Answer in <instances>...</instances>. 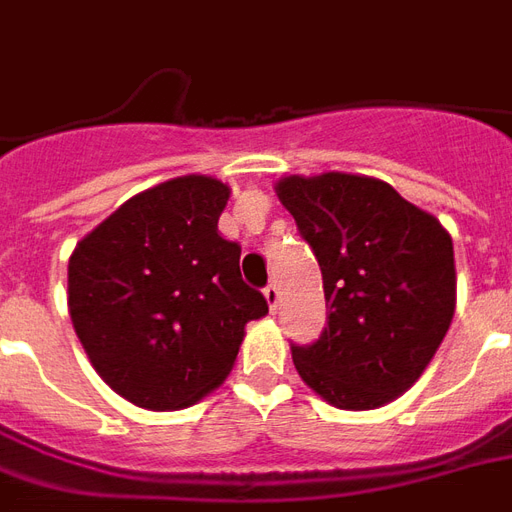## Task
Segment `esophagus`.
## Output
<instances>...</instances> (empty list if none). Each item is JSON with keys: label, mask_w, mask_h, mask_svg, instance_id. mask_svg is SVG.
<instances>
[{"label": "esophagus", "mask_w": 512, "mask_h": 512, "mask_svg": "<svg viewBox=\"0 0 512 512\" xmlns=\"http://www.w3.org/2000/svg\"><path fill=\"white\" fill-rule=\"evenodd\" d=\"M263 293H266L268 306H271V309H276V304H279V295H282L279 285H276V282H268V287H266V290H263Z\"/></svg>", "instance_id": "34e87169"}]
</instances>
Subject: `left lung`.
Segmentation results:
<instances>
[{
  "instance_id": "left-lung-1",
  "label": "left lung",
  "mask_w": 512,
  "mask_h": 512,
  "mask_svg": "<svg viewBox=\"0 0 512 512\" xmlns=\"http://www.w3.org/2000/svg\"><path fill=\"white\" fill-rule=\"evenodd\" d=\"M323 271L328 325L290 344L301 380L339 410H377L410 388L456 312L448 230L385 181L323 173L276 184Z\"/></svg>"
}]
</instances>
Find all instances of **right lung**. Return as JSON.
<instances>
[{
  "instance_id": "obj_1",
  "label": "right lung",
  "mask_w": 512,
  "mask_h": 512,
  "mask_svg": "<svg viewBox=\"0 0 512 512\" xmlns=\"http://www.w3.org/2000/svg\"><path fill=\"white\" fill-rule=\"evenodd\" d=\"M230 189L181 176L130 198L78 241L70 317L113 391L143 410H181L225 380L244 325L268 312L241 279V246L219 233Z\"/></svg>"
}]
</instances>
